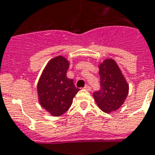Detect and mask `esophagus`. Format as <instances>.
I'll use <instances>...</instances> for the list:
<instances>
[{
  "label": "esophagus",
  "instance_id": "34e87169",
  "mask_svg": "<svg viewBox=\"0 0 155 155\" xmlns=\"http://www.w3.org/2000/svg\"><path fill=\"white\" fill-rule=\"evenodd\" d=\"M84 90H86V91H91V86H90V85H88V84H86V85L84 86Z\"/></svg>",
  "mask_w": 155,
  "mask_h": 155
}]
</instances>
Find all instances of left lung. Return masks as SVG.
Masks as SVG:
<instances>
[{"label": "left lung", "mask_w": 155, "mask_h": 155, "mask_svg": "<svg viewBox=\"0 0 155 155\" xmlns=\"http://www.w3.org/2000/svg\"><path fill=\"white\" fill-rule=\"evenodd\" d=\"M99 69L101 90L94 91L93 96L101 110L111 113L124 104L129 93V84L114 60H104Z\"/></svg>", "instance_id": "obj_1"}]
</instances>
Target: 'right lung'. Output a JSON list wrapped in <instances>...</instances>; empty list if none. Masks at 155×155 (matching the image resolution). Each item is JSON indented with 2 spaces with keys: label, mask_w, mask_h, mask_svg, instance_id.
<instances>
[{
  "label": "right lung",
  "mask_w": 155,
  "mask_h": 155,
  "mask_svg": "<svg viewBox=\"0 0 155 155\" xmlns=\"http://www.w3.org/2000/svg\"><path fill=\"white\" fill-rule=\"evenodd\" d=\"M68 68L69 61L59 55L48 62L39 79V102L53 116L64 114L80 91L74 86L73 80L66 76Z\"/></svg>",
  "instance_id": "add662e5"
}]
</instances>
